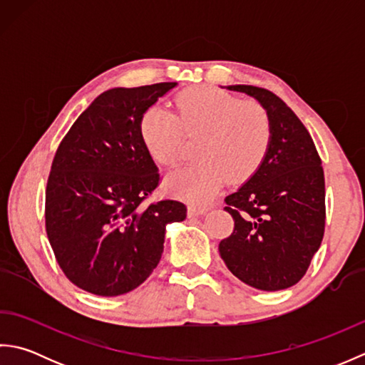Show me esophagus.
I'll return each mask as SVG.
<instances>
[{"label": "esophagus", "mask_w": 365, "mask_h": 365, "mask_svg": "<svg viewBox=\"0 0 365 365\" xmlns=\"http://www.w3.org/2000/svg\"><path fill=\"white\" fill-rule=\"evenodd\" d=\"M207 212H208V205H202V204H190L188 205V215L190 216L204 215Z\"/></svg>", "instance_id": "1"}]
</instances>
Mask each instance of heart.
<instances>
[{
    "instance_id": "b5f03b06",
    "label": "heart",
    "mask_w": 365,
    "mask_h": 365,
    "mask_svg": "<svg viewBox=\"0 0 365 365\" xmlns=\"http://www.w3.org/2000/svg\"><path fill=\"white\" fill-rule=\"evenodd\" d=\"M177 114L147 110L139 123L152 157L174 166L183 155L185 135L199 136L195 163L170 173L166 188L191 200L210 199L226 180L243 183L257 173L273 143L265 108L213 88H192L175 98Z\"/></svg>"
}]
</instances>
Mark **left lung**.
<instances>
[{
  "mask_svg": "<svg viewBox=\"0 0 365 365\" xmlns=\"http://www.w3.org/2000/svg\"><path fill=\"white\" fill-rule=\"evenodd\" d=\"M265 108L273 143L260 169L224 202L234 232L220 254L230 273L254 289L276 292L299 282L324 234V174L320 155L289 106L273 92L247 84L227 86Z\"/></svg>",
  "mask_w": 365,
  "mask_h": 365,
  "instance_id": "1",
  "label": "left lung"
}]
</instances>
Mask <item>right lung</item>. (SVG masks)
Segmentation results:
<instances>
[{
    "mask_svg": "<svg viewBox=\"0 0 365 365\" xmlns=\"http://www.w3.org/2000/svg\"><path fill=\"white\" fill-rule=\"evenodd\" d=\"M177 83L114 88L80 114L61 141L45 192V229L71 282L98 297L141 285L157 268L178 200L144 205L158 168L141 138L144 113Z\"/></svg>",
    "mask_w": 365,
    "mask_h": 365,
    "instance_id": "right-lung-1",
    "label": "right lung"
}]
</instances>
